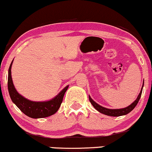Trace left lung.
Returning a JSON list of instances; mask_svg holds the SVG:
<instances>
[{
	"mask_svg": "<svg viewBox=\"0 0 152 152\" xmlns=\"http://www.w3.org/2000/svg\"><path fill=\"white\" fill-rule=\"evenodd\" d=\"M143 86H144V82H143V85H142V88H141L140 94L138 95L137 99L135 100L131 104V105H129V106H127V107H125V108H121V109L106 108V107H104L103 106L100 105L99 104L96 103V102H95L94 100L91 98L90 96H89V100H90L91 103L92 104V105L95 107V109L97 110L98 112H100V113H103L104 115H106L112 116V117H119L122 115H125L128 114L129 113H130L131 111L135 107H136V105H137L139 100H140L141 98V96H142Z\"/></svg>",
	"mask_w": 152,
	"mask_h": 152,
	"instance_id": "1",
	"label": "left lung"
}]
</instances>
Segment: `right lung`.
<instances>
[{
  "label": "right lung",
  "mask_w": 152,
  "mask_h": 152,
  "mask_svg": "<svg viewBox=\"0 0 152 152\" xmlns=\"http://www.w3.org/2000/svg\"><path fill=\"white\" fill-rule=\"evenodd\" d=\"M12 60L8 70V88L12 103L27 116L31 118H43L51 116L57 112L63 100L64 96L69 88L66 86L54 98L47 101H32L27 99L18 92L14 86L11 76Z\"/></svg>",
  "instance_id": "right-lung-1"
}]
</instances>
